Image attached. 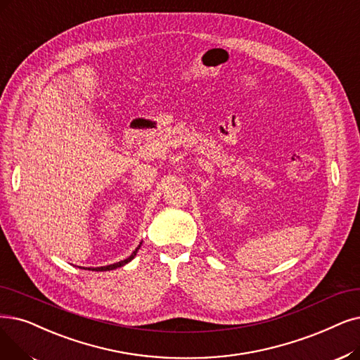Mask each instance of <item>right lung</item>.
<instances>
[{
	"mask_svg": "<svg viewBox=\"0 0 360 360\" xmlns=\"http://www.w3.org/2000/svg\"><path fill=\"white\" fill-rule=\"evenodd\" d=\"M139 247H141V245H138L136 247V250H135V252L128 257V259H124V260H122V262H117V263H115V264H108V266H101V268H94V269H91L89 268V271H112V269H116V268H120V266H123V264H127L128 262H131L134 257H135V255H136V252H138V250H139Z\"/></svg>",
	"mask_w": 360,
	"mask_h": 360,
	"instance_id": "add662e5",
	"label": "right lung"
}]
</instances>
